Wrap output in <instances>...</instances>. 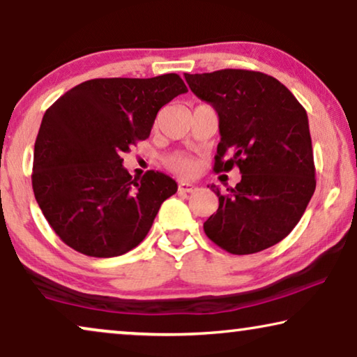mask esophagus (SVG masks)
Masks as SVG:
<instances>
[{
    "label": "esophagus",
    "mask_w": 357,
    "mask_h": 357,
    "mask_svg": "<svg viewBox=\"0 0 357 357\" xmlns=\"http://www.w3.org/2000/svg\"><path fill=\"white\" fill-rule=\"evenodd\" d=\"M178 192L180 193H193V192H197V185H193V183H187V182H180L178 183Z\"/></svg>",
    "instance_id": "34e87169"
}]
</instances>
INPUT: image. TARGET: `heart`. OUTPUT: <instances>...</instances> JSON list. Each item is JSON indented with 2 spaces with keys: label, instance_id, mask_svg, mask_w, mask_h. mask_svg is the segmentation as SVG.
Segmentation results:
<instances>
[{
  "label": "heart",
  "instance_id": "obj_1",
  "mask_svg": "<svg viewBox=\"0 0 357 357\" xmlns=\"http://www.w3.org/2000/svg\"><path fill=\"white\" fill-rule=\"evenodd\" d=\"M164 162L170 170H174L175 174L185 175V177L195 174V170H197V162H195L192 158H188V155H183V154L167 155V158L164 159Z\"/></svg>",
  "mask_w": 357,
  "mask_h": 357
}]
</instances>
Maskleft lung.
<instances>
[{
    "label": "left lung",
    "mask_w": 357,
    "mask_h": 357,
    "mask_svg": "<svg viewBox=\"0 0 357 357\" xmlns=\"http://www.w3.org/2000/svg\"><path fill=\"white\" fill-rule=\"evenodd\" d=\"M190 89L218 112L214 172L237 165L242 180L203 224L222 250L248 255L281 242L301 221L315 192L307 112L284 84L260 71L219 70L185 75Z\"/></svg>",
    "instance_id": "left-lung-1"
}]
</instances>
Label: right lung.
<instances>
[{
  "mask_svg": "<svg viewBox=\"0 0 357 357\" xmlns=\"http://www.w3.org/2000/svg\"><path fill=\"white\" fill-rule=\"evenodd\" d=\"M187 91L175 73L99 77L48 107L33 146L32 188L68 247L110 258L143 242L177 183L158 170L131 178L121 154L149 138L158 112Z\"/></svg>",
  "mask_w": 357,
  "mask_h": 357,
  "instance_id": "add662e5",
  "label": "right lung"
}]
</instances>
